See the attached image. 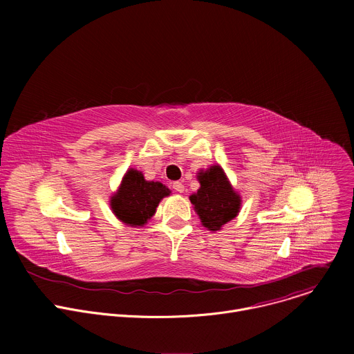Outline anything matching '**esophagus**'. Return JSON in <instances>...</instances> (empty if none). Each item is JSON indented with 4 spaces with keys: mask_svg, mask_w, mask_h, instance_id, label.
Returning <instances> with one entry per match:
<instances>
[{
    "mask_svg": "<svg viewBox=\"0 0 354 354\" xmlns=\"http://www.w3.org/2000/svg\"><path fill=\"white\" fill-rule=\"evenodd\" d=\"M172 187H174L175 192H178V193H183V192H185V186H183L182 182H174V183H172Z\"/></svg>",
    "mask_w": 354,
    "mask_h": 354,
    "instance_id": "obj_1",
    "label": "esophagus"
}]
</instances>
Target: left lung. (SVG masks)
<instances>
[{"mask_svg":"<svg viewBox=\"0 0 354 354\" xmlns=\"http://www.w3.org/2000/svg\"><path fill=\"white\" fill-rule=\"evenodd\" d=\"M200 189L189 198L201 224L210 231H220L234 220L241 209V196L231 186L220 165H213L197 174Z\"/></svg>","mask_w":354,"mask_h":354,"instance_id":"left-lung-1","label":"left lung"}]
</instances>
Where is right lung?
Segmentation results:
<instances>
[{
    "instance_id": "1",
    "label": "right lung",
    "mask_w": 354,
    "mask_h": 354,
    "mask_svg": "<svg viewBox=\"0 0 354 354\" xmlns=\"http://www.w3.org/2000/svg\"><path fill=\"white\" fill-rule=\"evenodd\" d=\"M169 193L171 190L161 182L145 180L140 171L129 169L118 192L111 197V207L122 223L142 227Z\"/></svg>"
}]
</instances>
